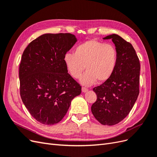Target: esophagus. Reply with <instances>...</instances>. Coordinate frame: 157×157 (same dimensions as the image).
<instances>
[{
  "mask_svg": "<svg viewBox=\"0 0 157 157\" xmlns=\"http://www.w3.org/2000/svg\"><path fill=\"white\" fill-rule=\"evenodd\" d=\"M88 90V89L87 88H86V87H82V92H84V93L86 92Z\"/></svg>",
  "mask_w": 157,
  "mask_h": 157,
  "instance_id": "obj_1",
  "label": "esophagus"
}]
</instances>
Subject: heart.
I'll return each mask as SVG.
<instances>
[{
  "label": "heart",
  "instance_id": "heart-1",
  "mask_svg": "<svg viewBox=\"0 0 157 157\" xmlns=\"http://www.w3.org/2000/svg\"><path fill=\"white\" fill-rule=\"evenodd\" d=\"M117 61L116 47L96 40L82 42L76 46L74 54L67 53L63 57L65 67L73 78H80L86 69L87 71L80 79L86 86L96 80L99 82L107 80L115 72Z\"/></svg>",
  "mask_w": 157,
  "mask_h": 157
}]
</instances>
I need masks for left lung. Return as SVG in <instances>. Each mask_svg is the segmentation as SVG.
Wrapping results in <instances>:
<instances>
[{"mask_svg":"<svg viewBox=\"0 0 157 157\" xmlns=\"http://www.w3.org/2000/svg\"><path fill=\"white\" fill-rule=\"evenodd\" d=\"M103 39H112L118 52V61L111 77L93 88L97 99L91 110L101 124L112 126L129 114L138 97L140 63L134 47L120 36L113 34Z\"/></svg>","mask_w":157,"mask_h":157,"instance_id":"left-lung-1","label":"left lung"}]
</instances>
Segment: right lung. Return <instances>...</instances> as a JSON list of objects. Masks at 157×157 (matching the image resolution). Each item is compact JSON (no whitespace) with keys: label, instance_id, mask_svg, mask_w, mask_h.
<instances>
[{"label":"right lung","instance_id":"right-lung-1","mask_svg":"<svg viewBox=\"0 0 157 157\" xmlns=\"http://www.w3.org/2000/svg\"><path fill=\"white\" fill-rule=\"evenodd\" d=\"M77 42L71 33L42 35L29 44L19 67L20 91L31 116L41 124L63 119L81 86L67 73L65 54Z\"/></svg>","mask_w":157,"mask_h":157}]
</instances>
